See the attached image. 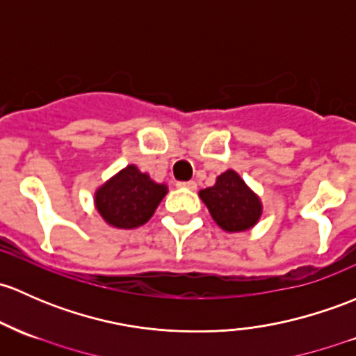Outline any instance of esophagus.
Returning a JSON list of instances; mask_svg holds the SVG:
<instances>
[{"label":"esophagus","instance_id":"34e87169","mask_svg":"<svg viewBox=\"0 0 356 356\" xmlns=\"http://www.w3.org/2000/svg\"><path fill=\"white\" fill-rule=\"evenodd\" d=\"M177 188L182 189H189V191H196L197 184L194 181H188V182H177Z\"/></svg>","mask_w":356,"mask_h":356}]
</instances>
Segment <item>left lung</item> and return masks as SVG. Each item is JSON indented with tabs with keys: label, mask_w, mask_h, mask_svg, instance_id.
Listing matches in <instances>:
<instances>
[{
	"label": "left lung",
	"mask_w": 356,
	"mask_h": 356,
	"mask_svg": "<svg viewBox=\"0 0 356 356\" xmlns=\"http://www.w3.org/2000/svg\"><path fill=\"white\" fill-rule=\"evenodd\" d=\"M200 197L216 225L230 234L250 230L263 216L261 197L232 168L220 174L211 188L201 189Z\"/></svg>",
	"instance_id": "8db88e82"
}]
</instances>
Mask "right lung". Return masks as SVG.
<instances>
[{
  "mask_svg": "<svg viewBox=\"0 0 356 356\" xmlns=\"http://www.w3.org/2000/svg\"><path fill=\"white\" fill-rule=\"evenodd\" d=\"M167 193V184L129 163L97 188L93 204L107 225L129 230L145 225Z\"/></svg>",
  "mask_w": 356,
  "mask_h": 356,
  "instance_id": "obj_1",
  "label": "right lung"
}]
</instances>
